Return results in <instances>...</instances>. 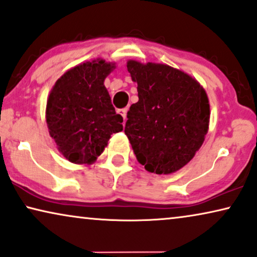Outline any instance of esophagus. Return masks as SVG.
Instances as JSON below:
<instances>
[{
	"label": "esophagus",
	"instance_id": "34e87169",
	"mask_svg": "<svg viewBox=\"0 0 257 257\" xmlns=\"http://www.w3.org/2000/svg\"><path fill=\"white\" fill-rule=\"evenodd\" d=\"M118 113L121 115L122 117V119H124V121H125V119H126V113H127V108H119L118 110Z\"/></svg>",
	"mask_w": 257,
	"mask_h": 257
}]
</instances>
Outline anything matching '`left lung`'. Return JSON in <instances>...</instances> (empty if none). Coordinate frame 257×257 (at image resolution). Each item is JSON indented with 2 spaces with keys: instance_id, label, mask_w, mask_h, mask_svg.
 <instances>
[{
  "instance_id": "1",
  "label": "left lung",
  "mask_w": 257,
  "mask_h": 257,
  "mask_svg": "<svg viewBox=\"0 0 257 257\" xmlns=\"http://www.w3.org/2000/svg\"><path fill=\"white\" fill-rule=\"evenodd\" d=\"M138 103L127 112L125 135L151 173L170 174L192 160L209 124L208 98L187 73L168 65L127 62Z\"/></svg>"
}]
</instances>
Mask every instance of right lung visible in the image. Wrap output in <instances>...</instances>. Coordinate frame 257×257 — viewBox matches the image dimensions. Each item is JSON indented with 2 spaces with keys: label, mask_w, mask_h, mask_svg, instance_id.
<instances>
[{
  "label": "right lung",
  "mask_w": 257,
  "mask_h": 257,
  "mask_svg": "<svg viewBox=\"0 0 257 257\" xmlns=\"http://www.w3.org/2000/svg\"><path fill=\"white\" fill-rule=\"evenodd\" d=\"M114 68L105 61L86 62L65 72L52 87L47 124L59 152L73 164H91L112 133L122 131L104 80Z\"/></svg>",
  "instance_id": "add662e5"
}]
</instances>
